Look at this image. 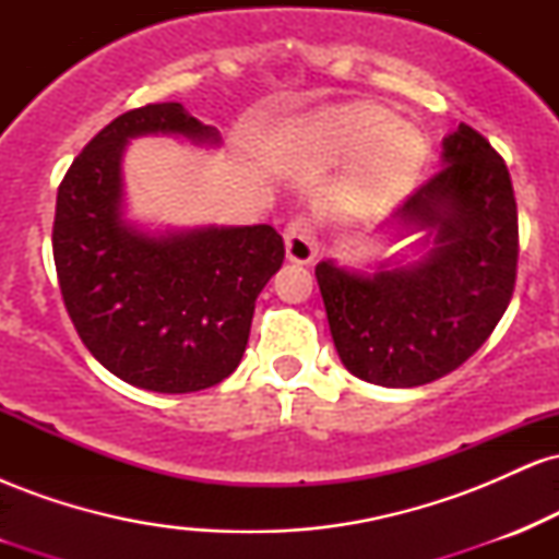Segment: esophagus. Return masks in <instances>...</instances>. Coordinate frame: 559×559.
Listing matches in <instances>:
<instances>
[{"label": "esophagus", "mask_w": 559, "mask_h": 559, "mask_svg": "<svg viewBox=\"0 0 559 559\" xmlns=\"http://www.w3.org/2000/svg\"><path fill=\"white\" fill-rule=\"evenodd\" d=\"M286 241V258L292 262H299V265H307V262L316 260L318 254V236L312 223L307 217H297L292 221L284 230Z\"/></svg>", "instance_id": "34e87169"}]
</instances>
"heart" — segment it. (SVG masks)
I'll use <instances>...</instances> for the list:
<instances>
[{
  "mask_svg": "<svg viewBox=\"0 0 559 559\" xmlns=\"http://www.w3.org/2000/svg\"><path fill=\"white\" fill-rule=\"evenodd\" d=\"M305 139L329 163L357 157L336 191L338 210L368 217L394 207L409 194L426 163V141L386 107L346 105L320 112L305 128Z\"/></svg>",
  "mask_w": 559,
  "mask_h": 559,
  "instance_id": "obj_1",
  "label": "heart"
}]
</instances>
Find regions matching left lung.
<instances>
[{"instance_id":"1","label":"left lung","mask_w":559,"mask_h":559,"mask_svg":"<svg viewBox=\"0 0 559 559\" xmlns=\"http://www.w3.org/2000/svg\"><path fill=\"white\" fill-rule=\"evenodd\" d=\"M441 165L386 221L396 241L420 234V260L391 254L373 273L333 260L316 267L344 368L378 386H423L457 370L497 329L515 288L518 204L504 159L460 123Z\"/></svg>"}]
</instances>
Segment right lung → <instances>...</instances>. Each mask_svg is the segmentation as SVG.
I'll return each instance as SVG.
<instances>
[{
  "mask_svg": "<svg viewBox=\"0 0 559 559\" xmlns=\"http://www.w3.org/2000/svg\"><path fill=\"white\" fill-rule=\"evenodd\" d=\"M146 133L221 144L178 102L128 110L73 159L52 228L68 316L86 349L131 386L189 394L239 368L254 301L284 262L273 226L146 234L123 215V152Z\"/></svg>",
  "mask_w": 559,
  "mask_h": 559,
  "instance_id": "obj_1",
  "label": "right lung"
}]
</instances>
